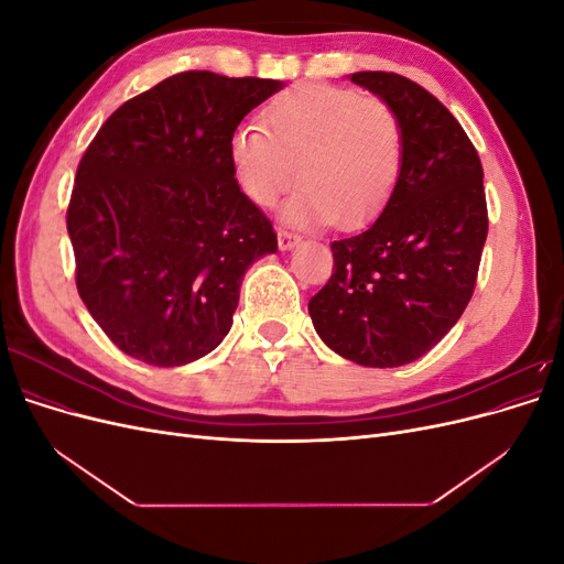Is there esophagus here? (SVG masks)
<instances>
[{
  "instance_id": "1",
  "label": "esophagus",
  "mask_w": 564,
  "mask_h": 564,
  "mask_svg": "<svg viewBox=\"0 0 564 564\" xmlns=\"http://www.w3.org/2000/svg\"><path fill=\"white\" fill-rule=\"evenodd\" d=\"M299 240H301V235H299V232L289 230V228H278V245H280V249H282V251L292 249Z\"/></svg>"
}]
</instances>
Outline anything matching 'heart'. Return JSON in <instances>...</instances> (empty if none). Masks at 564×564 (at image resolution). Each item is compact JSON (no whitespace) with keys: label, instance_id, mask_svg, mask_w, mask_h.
<instances>
[{"label":"heart","instance_id":"b5f03b06","mask_svg":"<svg viewBox=\"0 0 564 564\" xmlns=\"http://www.w3.org/2000/svg\"><path fill=\"white\" fill-rule=\"evenodd\" d=\"M230 162L247 197L263 209L301 185L286 216L299 224L360 226L400 181L404 129L383 98L332 84H299L272 98L261 127H240Z\"/></svg>","mask_w":564,"mask_h":564}]
</instances>
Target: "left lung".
<instances>
[{"instance_id": "1", "label": "left lung", "mask_w": 564, "mask_h": 564, "mask_svg": "<svg viewBox=\"0 0 564 564\" xmlns=\"http://www.w3.org/2000/svg\"><path fill=\"white\" fill-rule=\"evenodd\" d=\"M402 119L404 162L383 214L332 242V278L311 299L315 332L365 367H400L464 315L487 240L482 162L456 117L398 73H355Z\"/></svg>"}]
</instances>
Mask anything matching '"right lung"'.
<instances>
[{
    "label": "right lung",
    "mask_w": 564,
    "mask_h": 564,
    "mask_svg": "<svg viewBox=\"0 0 564 564\" xmlns=\"http://www.w3.org/2000/svg\"><path fill=\"white\" fill-rule=\"evenodd\" d=\"M275 79L187 70L129 98L98 129L67 204L75 282L112 344L155 367L212 352L247 268L278 251L240 191L230 139Z\"/></svg>",
    "instance_id": "1"
}]
</instances>
